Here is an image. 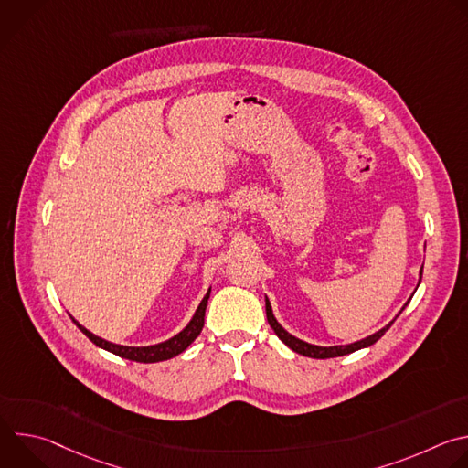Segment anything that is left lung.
Masks as SVG:
<instances>
[{"label":"left lung","instance_id":"8db88e82","mask_svg":"<svg viewBox=\"0 0 468 468\" xmlns=\"http://www.w3.org/2000/svg\"><path fill=\"white\" fill-rule=\"evenodd\" d=\"M420 280H422V271H420ZM406 305H408V303H406ZM406 305L402 307V311L406 309ZM266 318H269V324H271V327L274 329L276 335H278V337H280V339H282V341H283L291 350H294L296 354H302V356H305V357H313V359L339 357V356H346V354H352V352H356V350L367 348V346L374 345L378 339H381V337H383V333L392 325V322H390V324H387L383 329L376 331L374 335H370V337H367V339H363V341H357V343L346 345V346H314V345H309V343H303V341H300V339L292 337L291 333H287V331L278 324V320L274 318V313H272V307H271L269 298H266Z\"/></svg>","mask_w":468,"mask_h":468}]
</instances>
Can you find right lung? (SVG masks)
<instances>
[{"label":"right lung","mask_w":468,"mask_h":468,"mask_svg":"<svg viewBox=\"0 0 468 468\" xmlns=\"http://www.w3.org/2000/svg\"><path fill=\"white\" fill-rule=\"evenodd\" d=\"M209 294H211V289L207 291V294L204 296L202 303L197 305L192 320L186 324V327L183 331H179L177 335H174L172 339L165 341V343H159V345H154V346H122V345H114V343H109L105 339H100L96 337L94 333H90L89 329H85L78 320H74V324L85 333V335L100 348L114 354V356H120L123 359H129V361H137V363H157V361H166V359H172L176 357L177 354H181L183 350H186L192 341L202 333V327H204V318H206V307H207V300H209Z\"/></svg>","instance_id":"1"}]
</instances>
